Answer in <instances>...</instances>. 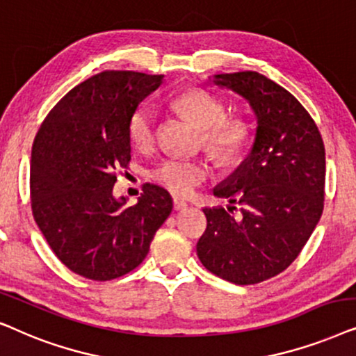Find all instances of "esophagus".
<instances>
[{"mask_svg":"<svg viewBox=\"0 0 356 356\" xmlns=\"http://www.w3.org/2000/svg\"><path fill=\"white\" fill-rule=\"evenodd\" d=\"M174 210H184V208H187V202L182 200V198H174Z\"/></svg>","mask_w":356,"mask_h":356,"instance_id":"34e87169","label":"esophagus"}]
</instances>
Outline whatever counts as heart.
Masks as SVG:
<instances>
[{
    "instance_id": "heart-1",
    "label": "heart",
    "mask_w": 356,
    "mask_h": 356,
    "mask_svg": "<svg viewBox=\"0 0 356 356\" xmlns=\"http://www.w3.org/2000/svg\"><path fill=\"white\" fill-rule=\"evenodd\" d=\"M177 112L202 129L203 145L222 161H233L249 141V123L239 115H226L221 99L203 89H188L172 101ZM129 138L140 151H148L156 140V111L140 104L129 118ZM211 165L203 159L170 158L158 164L151 174L153 181L177 197H187L211 177Z\"/></svg>"
}]
</instances>
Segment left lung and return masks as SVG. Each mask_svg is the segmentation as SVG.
<instances>
[{
  "instance_id": "8db88e82",
  "label": "left lung",
  "mask_w": 356,
  "mask_h": 356,
  "mask_svg": "<svg viewBox=\"0 0 356 356\" xmlns=\"http://www.w3.org/2000/svg\"><path fill=\"white\" fill-rule=\"evenodd\" d=\"M213 83L248 99L257 134L244 163L215 188L231 207L203 210L207 229L197 255L222 280L254 285L290 267L321 220L324 141L300 101L257 71L216 74Z\"/></svg>"
}]
</instances>
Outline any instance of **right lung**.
I'll use <instances>...</instances> for the list:
<instances>
[{
	"label": "right lung",
	"mask_w": 356,
	"mask_h": 356,
	"mask_svg": "<svg viewBox=\"0 0 356 356\" xmlns=\"http://www.w3.org/2000/svg\"><path fill=\"white\" fill-rule=\"evenodd\" d=\"M163 78L94 74L55 104L35 135L32 215L60 262L89 280H113L138 267L172 211L169 192L151 184L131 207L112 195L117 170L131 159L129 118Z\"/></svg>",
	"instance_id": "1"
}]
</instances>
